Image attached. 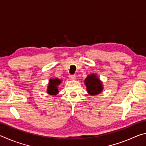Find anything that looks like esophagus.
Here are the masks:
<instances>
[{
  "instance_id": "34e87169",
  "label": "esophagus",
  "mask_w": 146,
  "mask_h": 146,
  "mask_svg": "<svg viewBox=\"0 0 146 146\" xmlns=\"http://www.w3.org/2000/svg\"><path fill=\"white\" fill-rule=\"evenodd\" d=\"M69 78H70L71 80H75L76 79V76L75 75H69Z\"/></svg>"
}]
</instances>
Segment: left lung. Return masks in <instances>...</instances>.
<instances>
[{
  "mask_svg": "<svg viewBox=\"0 0 146 146\" xmlns=\"http://www.w3.org/2000/svg\"><path fill=\"white\" fill-rule=\"evenodd\" d=\"M84 83L88 93L91 96L97 95L103 90L102 82L95 74H91L85 79Z\"/></svg>",
  "mask_w": 146,
  "mask_h": 146,
  "instance_id": "1",
  "label": "left lung"
}]
</instances>
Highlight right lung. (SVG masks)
<instances>
[{"mask_svg":"<svg viewBox=\"0 0 146 146\" xmlns=\"http://www.w3.org/2000/svg\"><path fill=\"white\" fill-rule=\"evenodd\" d=\"M62 80L58 78H52L49 81L47 93L51 95H56L58 93V86L61 83Z\"/></svg>","mask_w":146,"mask_h":146,"instance_id":"obj_1","label":"right lung"}]
</instances>
